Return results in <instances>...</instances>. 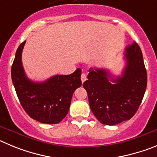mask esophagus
<instances>
[{"mask_svg": "<svg viewBox=\"0 0 157 157\" xmlns=\"http://www.w3.org/2000/svg\"><path fill=\"white\" fill-rule=\"evenodd\" d=\"M80 78H81L82 83H84V82L86 80H87V75H86V74L84 73H83L81 74V77H80Z\"/></svg>", "mask_w": 157, "mask_h": 157, "instance_id": "34e87169", "label": "esophagus"}]
</instances>
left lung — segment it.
<instances>
[{
    "label": "left lung",
    "mask_w": 157,
    "mask_h": 157,
    "mask_svg": "<svg viewBox=\"0 0 157 157\" xmlns=\"http://www.w3.org/2000/svg\"><path fill=\"white\" fill-rule=\"evenodd\" d=\"M126 66L121 77H113L106 70L91 68L83 84L90 108L101 124L115 125L128 121L137 112L147 86V73L137 43L125 48Z\"/></svg>",
    "instance_id": "obj_1"
}]
</instances>
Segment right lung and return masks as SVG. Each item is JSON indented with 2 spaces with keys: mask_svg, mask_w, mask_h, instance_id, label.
Returning a JSON list of instances; mask_svg holds the SVG:
<instances>
[{
  "mask_svg": "<svg viewBox=\"0 0 157 157\" xmlns=\"http://www.w3.org/2000/svg\"><path fill=\"white\" fill-rule=\"evenodd\" d=\"M26 40L18 48L12 66V79L17 96L26 113L43 124L61 122L68 113L72 96L81 86V70L70 75H56L36 83L26 77L22 63Z\"/></svg>",
  "mask_w": 157,
  "mask_h": 157,
  "instance_id": "right-lung-1",
  "label": "right lung"
}]
</instances>
